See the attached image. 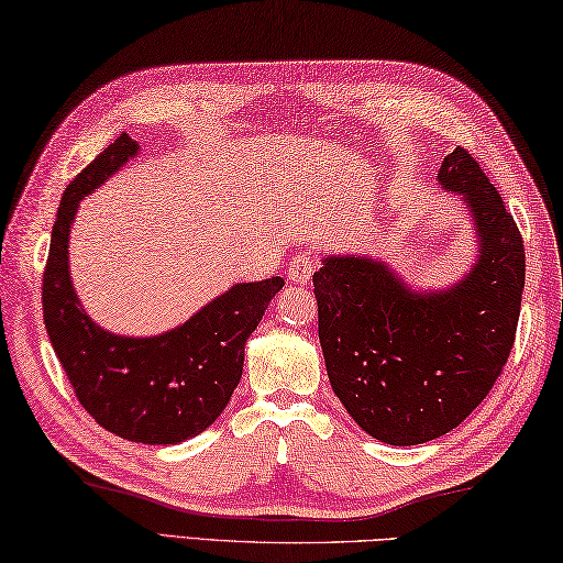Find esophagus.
I'll use <instances>...</instances> for the list:
<instances>
[{"label": "esophagus", "mask_w": 563, "mask_h": 563, "mask_svg": "<svg viewBox=\"0 0 563 563\" xmlns=\"http://www.w3.org/2000/svg\"><path fill=\"white\" fill-rule=\"evenodd\" d=\"M316 272V260L313 254H296V257L289 262V269H286V277H289L291 284H306Z\"/></svg>", "instance_id": "esophagus-1"}]
</instances>
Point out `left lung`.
Wrapping results in <instances>:
<instances>
[{
    "instance_id": "obj_1",
    "label": "left lung",
    "mask_w": 563,
    "mask_h": 563,
    "mask_svg": "<svg viewBox=\"0 0 563 563\" xmlns=\"http://www.w3.org/2000/svg\"><path fill=\"white\" fill-rule=\"evenodd\" d=\"M439 184L461 194L478 232V262L443 291H413L385 262L325 257L313 274L331 387L357 427L391 446L443 437L500 377L515 345L525 245L481 164L443 158Z\"/></svg>"
}]
</instances>
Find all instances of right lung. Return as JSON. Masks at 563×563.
Here are the masks:
<instances>
[{"label":"right lung","mask_w":563,"mask_h":563,"mask_svg":"<svg viewBox=\"0 0 563 563\" xmlns=\"http://www.w3.org/2000/svg\"><path fill=\"white\" fill-rule=\"evenodd\" d=\"M140 152L120 134L68 184L51 232L44 323L73 391L90 417L134 443H181L213 423L242 377L245 343L284 279L235 284L184 325L152 338L104 331L78 301L68 235L78 203Z\"/></svg>","instance_id":"right-lung-1"}]
</instances>
